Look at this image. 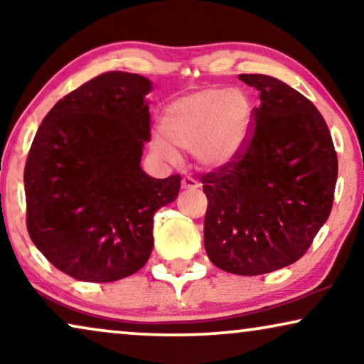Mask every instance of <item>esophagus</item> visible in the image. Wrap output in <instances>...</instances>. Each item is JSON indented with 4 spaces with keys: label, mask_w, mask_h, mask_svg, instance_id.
Segmentation results:
<instances>
[{
    "label": "esophagus",
    "mask_w": 364,
    "mask_h": 364,
    "mask_svg": "<svg viewBox=\"0 0 364 364\" xmlns=\"http://www.w3.org/2000/svg\"><path fill=\"white\" fill-rule=\"evenodd\" d=\"M198 187H200V183H198L193 177L187 176L182 178V188H187V191H196V188H198Z\"/></svg>",
    "instance_id": "esophagus-1"
}]
</instances>
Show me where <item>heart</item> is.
Wrapping results in <instances>:
<instances>
[{
	"instance_id": "1",
	"label": "heart",
	"mask_w": 364,
	"mask_h": 364,
	"mask_svg": "<svg viewBox=\"0 0 364 364\" xmlns=\"http://www.w3.org/2000/svg\"><path fill=\"white\" fill-rule=\"evenodd\" d=\"M250 126V102L238 89L208 87L168 104L164 111L162 136L152 147L172 161L176 149L192 152L202 167L218 168L232 162Z\"/></svg>"
}]
</instances>
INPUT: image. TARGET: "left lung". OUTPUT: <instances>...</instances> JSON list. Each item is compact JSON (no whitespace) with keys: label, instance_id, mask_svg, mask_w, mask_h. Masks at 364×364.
<instances>
[{"label":"left lung","instance_id":"left-lung-1","mask_svg":"<svg viewBox=\"0 0 364 364\" xmlns=\"http://www.w3.org/2000/svg\"><path fill=\"white\" fill-rule=\"evenodd\" d=\"M260 92L252 132L227 166L203 173V243L213 265L263 275L305 255L330 217L338 157L310 99L265 74H240Z\"/></svg>","mask_w":364,"mask_h":364}]
</instances>
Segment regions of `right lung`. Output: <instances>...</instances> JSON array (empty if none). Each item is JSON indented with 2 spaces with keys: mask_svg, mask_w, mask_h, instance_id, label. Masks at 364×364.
I'll list each match as a JSON object with an SVG mask.
<instances>
[{
  "mask_svg": "<svg viewBox=\"0 0 364 364\" xmlns=\"http://www.w3.org/2000/svg\"><path fill=\"white\" fill-rule=\"evenodd\" d=\"M151 89L139 74L104 73L59 99L34 136L24 167L29 237L76 280L141 270L154 215L178 196L181 176L154 178L141 167Z\"/></svg>",
  "mask_w": 364,
  "mask_h": 364,
  "instance_id": "add662e5",
  "label": "right lung"
}]
</instances>
